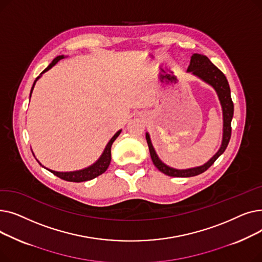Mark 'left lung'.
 I'll return each instance as SVG.
<instances>
[{"mask_svg": "<svg viewBox=\"0 0 262 262\" xmlns=\"http://www.w3.org/2000/svg\"><path fill=\"white\" fill-rule=\"evenodd\" d=\"M188 72H192L194 75L205 80L206 82H208L209 85H211L215 89L223 109V140H222V145L217 150V153L207 163H205L204 166L193 168V169H188V170H176L166 166V164L158 158V156L155 153V149L152 145V142H150L149 136L148 134H146V141L149 149L150 158H152V161L155 164V167L163 174L172 176V177L196 176L199 174H202L206 170H208L214 163V161L224 153V150L228 145L230 136H231V119L233 116V103L231 101L228 81L225 75L223 74V72L220 70V69H217L208 59L207 56H204V55H201V54L192 55L190 64L188 67Z\"/></svg>", "mask_w": 262, "mask_h": 262, "instance_id": "1", "label": "left lung"}]
</instances>
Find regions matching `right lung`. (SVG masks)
<instances>
[{"label":"right lung","mask_w":262,"mask_h":262,"mask_svg":"<svg viewBox=\"0 0 262 262\" xmlns=\"http://www.w3.org/2000/svg\"><path fill=\"white\" fill-rule=\"evenodd\" d=\"M63 58V55H61V56H57L56 58H55L50 64L48 68H46L45 70L42 71V73H45L46 71L50 70V69L56 63L57 61H59L60 59ZM41 73V74H42ZM39 76L36 78V80L34 81V85L32 87V91L34 89V86L36 84V81L38 80ZM31 91V93H32ZM121 134V130H119L112 139H110V141L108 142V144L106 145L105 147V150L104 153L102 154V156L100 157V159L96 161L94 164H92V166H90L89 168H86L84 170H80V171H74V172H55V171H52V170H49L51 173H53L54 175H56L57 177L61 178V180L63 181H67V182H73V183H80V182H86V181H90V180H93V178H95L96 176H99L101 174H103L109 167L110 164V160H112V145L114 143V141L118 138V136ZM39 162V161H38ZM41 164V163H39Z\"/></svg>","instance_id":"right-lung-1"}]
</instances>
